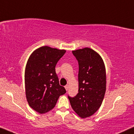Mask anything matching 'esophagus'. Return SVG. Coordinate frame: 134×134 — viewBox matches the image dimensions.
Listing matches in <instances>:
<instances>
[{
	"label": "esophagus",
	"instance_id": "1",
	"mask_svg": "<svg viewBox=\"0 0 134 134\" xmlns=\"http://www.w3.org/2000/svg\"><path fill=\"white\" fill-rule=\"evenodd\" d=\"M65 89H66V91H68V89H69V85H66L65 87Z\"/></svg>",
	"mask_w": 134,
	"mask_h": 134
}]
</instances>
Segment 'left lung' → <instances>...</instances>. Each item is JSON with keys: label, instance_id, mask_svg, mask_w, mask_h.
I'll use <instances>...</instances> for the list:
<instances>
[{"label": "left lung", "instance_id": "1", "mask_svg": "<svg viewBox=\"0 0 134 134\" xmlns=\"http://www.w3.org/2000/svg\"><path fill=\"white\" fill-rule=\"evenodd\" d=\"M79 63V90L68 96L75 112L82 118L93 115L101 105L106 90V72L103 60L88 47L72 51Z\"/></svg>", "mask_w": 134, "mask_h": 134}]
</instances>
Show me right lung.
<instances>
[{
	"instance_id": "right-lung-1",
	"label": "right lung",
	"mask_w": 134,
	"mask_h": 134,
	"mask_svg": "<svg viewBox=\"0 0 134 134\" xmlns=\"http://www.w3.org/2000/svg\"><path fill=\"white\" fill-rule=\"evenodd\" d=\"M65 50L43 46L34 51L25 70L26 98L31 108L40 113L50 111L60 96L66 92L60 85L55 66Z\"/></svg>"
}]
</instances>
